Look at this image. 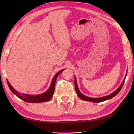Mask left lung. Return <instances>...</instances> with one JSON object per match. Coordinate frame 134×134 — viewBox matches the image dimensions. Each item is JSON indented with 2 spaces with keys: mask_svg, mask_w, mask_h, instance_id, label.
Returning <instances> with one entry per match:
<instances>
[{
  "mask_svg": "<svg viewBox=\"0 0 134 134\" xmlns=\"http://www.w3.org/2000/svg\"><path fill=\"white\" fill-rule=\"evenodd\" d=\"M127 72L126 73V76H125V78L124 79L123 82H122V83L121 84L120 87H119L117 90H115L114 92H113L112 94H109V95L105 96V97H99V98L89 97H87L86 96H84L83 94H82L80 92V91H79V90L78 89V85H77V82H76V78L75 77V90H76V94H77V95L83 101H90V102H102V101H106V100H107V99H109L113 98V97H115V96L117 95L119 93V92H120V91L121 90L122 87H123V86L124 81H125V79H126V77L127 76Z\"/></svg>",
  "mask_w": 134,
  "mask_h": 134,
  "instance_id": "obj_1",
  "label": "left lung"
}]
</instances>
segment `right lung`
Here are the masks:
<instances>
[{
  "mask_svg": "<svg viewBox=\"0 0 134 134\" xmlns=\"http://www.w3.org/2000/svg\"><path fill=\"white\" fill-rule=\"evenodd\" d=\"M64 70V69L61 70L60 71H59L58 73H56V74L55 75V76H54L52 79L49 89H48V90L46 91L45 93L41 94L29 95L26 94L19 93L14 89L8 80H7V84L11 92H12L16 97H18V98L22 99V100L24 101L25 102H29V103H38V102H43L45 101H48L52 98L53 95L54 91H55V82L57 77H58V75H59V74L61 73L62 71H63Z\"/></svg>",
  "mask_w": 134,
  "mask_h": 134,
  "instance_id": "add662e5",
  "label": "right lung"
}]
</instances>
